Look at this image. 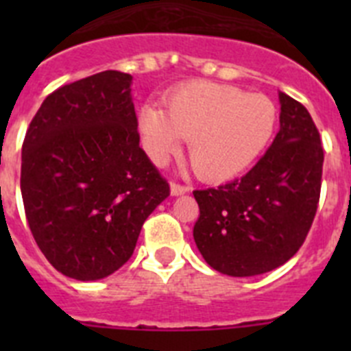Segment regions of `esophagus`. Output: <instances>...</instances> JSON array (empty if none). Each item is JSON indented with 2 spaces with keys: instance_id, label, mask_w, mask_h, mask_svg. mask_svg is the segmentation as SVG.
I'll use <instances>...</instances> for the list:
<instances>
[{
  "instance_id": "1",
  "label": "esophagus",
  "mask_w": 351,
  "mask_h": 351,
  "mask_svg": "<svg viewBox=\"0 0 351 351\" xmlns=\"http://www.w3.org/2000/svg\"><path fill=\"white\" fill-rule=\"evenodd\" d=\"M170 191H172V195H182L186 193V191H190V186L179 184V182H172V184H170Z\"/></svg>"
}]
</instances>
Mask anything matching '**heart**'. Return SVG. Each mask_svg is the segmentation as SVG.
Returning a JSON list of instances; mask_svg holds the SVG:
<instances>
[{
  "mask_svg": "<svg viewBox=\"0 0 351 351\" xmlns=\"http://www.w3.org/2000/svg\"><path fill=\"white\" fill-rule=\"evenodd\" d=\"M167 110L145 105L141 133L156 163L190 138V161L206 181H228L250 169L267 149L278 121L271 98L226 84L193 80L169 93Z\"/></svg>",
  "mask_w": 351,
  "mask_h": 351,
  "instance_id": "1",
  "label": "heart"
}]
</instances>
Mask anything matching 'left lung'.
<instances>
[{
  "label": "left lung",
  "instance_id": "8db88e82",
  "mask_svg": "<svg viewBox=\"0 0 351 351\" xmlns=\"http://www.w3.org/2000/svg\"><path fill=\"white\" fill-rule=\"evenodd\" d=\"M280 132L241 179L195 190L198 251L210 267L244 278L280 267L304 244L322 190L324 147L308 108L280 93Z\"/></svg>",
  "mask_w": 351,
  "mask_h": 351
}]
</instances>
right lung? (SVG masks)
<instances>
[{"label":"right lung","instance_id":"1","mask_svg":"<svg viewBox=\"0 0 351 351\" xmlns=\"http://www.w3.org/2000/svg\"><path fill=\"white\" fill-rule=\"evenodd\" d=\"M132 75L64 84L43 100L23 142L21 191L45 258L79 281L101 280L133 255L147 216L170 195L138 145Z\"/></svg>","mask_w":351,"mask_h":351}]
</instances>
